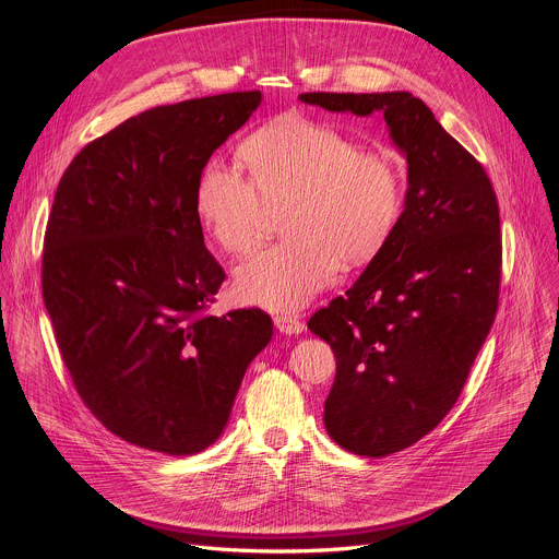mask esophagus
I'll return each instance as SVG.
<instances>
[{"mask_svg":"<svg viewBox=\"0 0 559 559\" xmlns=\"http://www.w3.org/2000/svg\"><path fill=\"white\" fill-rule=\"evenodd\" d=\"M274 325L281 334H287V336H298V334L305 332V323L298 321L296 316H289V313L274 316Z\"/></svg>","mask_w":559,"mask_h":559,"instance_id":"1","label":"esophagus"}]
</instances>
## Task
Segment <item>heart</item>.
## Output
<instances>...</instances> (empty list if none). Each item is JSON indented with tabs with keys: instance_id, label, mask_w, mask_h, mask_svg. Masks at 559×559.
Returning a JSON list of instances; mask_svg holds the SVG:
<instances>
[{
	"instance_id": "b5f03b06",
	"label": "heart",
	"mask_w": 559,
	"mask_h": 559,
	"mask_svg": "<svg viewBox=\"0 0 559 559\" xmlns=\"http://www.w3.org/2000/svg\"><path fill=\"white\" fill-rule=\"evenodd\" d=\"M250 179L218 162L194 188V214L212 241L243 254L259 238L267 205H287L283 241L257 250L234 270L236 294L270 311H296L338 274L373 261L403 214L401 168L338 128L283 119L241 147Z\"/></svg>"
}]
</instances>
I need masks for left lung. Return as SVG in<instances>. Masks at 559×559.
<instances>
[{
	"instance_id": "1",
	"label": "left lung",
	"mask_w": 559,
	"mask_h": 559,
	"mask_svg": "<svg viewBox=\"0 0 559 559\" xmlns=\"http://www.w3.org/2000/svg\"><path fill=\"white\" fill-rule=\"evenodd\" d=\"M330 112L384 117L407 158L401 221L384 250L307 328L330 343L336 380L325 429L343 449L382 457L451 412L493 325L502 241L485 168L412 93H305Z\"/></svg>"
}]
</instances>
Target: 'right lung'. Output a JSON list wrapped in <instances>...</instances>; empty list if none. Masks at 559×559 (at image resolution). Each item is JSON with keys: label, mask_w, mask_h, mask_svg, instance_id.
I'll list each match as a JSON object with an SVG mask.
<instances>
[{"label": "right lung", "mask_w": 559, "mask_h": 559, "mask_svg": "<svg viewBox=\"0 0 559 559\" xmlns=\"http://www.w3.org/2000/svg\"><path fill=\"white\" fill-rule=\"evenodd\" d=\"M261 91L156 106L88 143L63 173L44 238V302L74 389L147 451L214 444L250 362L274 334L263 309L210 316L225 274L203 243L194 188Z\"/></svg>", "instance_id": "obj_1"}]
</instances>
